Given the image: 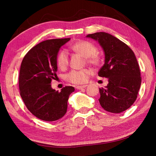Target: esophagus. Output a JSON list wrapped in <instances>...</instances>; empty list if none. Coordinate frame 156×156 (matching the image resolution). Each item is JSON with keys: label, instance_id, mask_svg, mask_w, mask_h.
<instances>
[{"label": "esophagus", "instance_id": "obj_1", "mask_svg": "<svg viewBox=\"0 0 156 156\" xmlns=\"http://www.w3.org/2000/svg\"><path fill=\"white\" fill-rule=\"evenodd\" d=\"M87 86V84H84V85H77V86H76V89H83L84 88H85Z\"/></svg>", "mask_w": 156, "mask_h": 156}]
</instances>
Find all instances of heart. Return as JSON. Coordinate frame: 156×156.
I'll return each mask as SVG.
<instances>
[{
    "label": "heart",
    "mask_w": 156,
    "mask_h": 156,
    "mask_svg": "<svg viewBox=\"0 0 156 156\" xmlns=\"http://www.w3.org/2000/svg\"><path fill=\"white\" fill-rule=\"evenodd\" d=\"M72 51L78 53L85 58L86 62L89 65H98L100 63V58L96 54L97 47L90 42L80 41L73 43L70 47ZM56 62L60 69H65L69 64V54L66 49H62L58 54ZM90 71L87 69L81 70H73L66 75L68 82L73 84H82L85 83L88 78Z\"/></svg>",
    "instance_id": "1"
}]
</instances>
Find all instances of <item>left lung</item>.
I'll use <instances>...</instances> for the list:
<instances>
[{"label": "left lung", "mask_w": 156, "mask_h": 156, "mask_svg": "<svg viewBox=\"0 0 156 156\" xmlns=\"http://www.w3.org/2000/svg\"><path fill=\"white\" fill-rule=\"evenodd\" d=\"M87 37L98 42L105 52V64L98 76L107 78L109 83L99 89L100 104L107 112H122L136 101L141 85L135 54L127 44L108 33L96 32Z\"/></svg>", "instance_id": "1"}]
</instances>
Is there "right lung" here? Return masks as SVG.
<instances>
[{
  "label": "right lung",
  "mask_w": 156,
  "mask_h": 156,
  "mask_svg": "<svg viewBox=\"0 0 156 156\" xmlns=\"http://www.w3.org/2000/svg\"><path fill=\"white\" fill-rule=\"evenodd\" d=\"M70 40L56 38L41 42L29 51L20 65V94L27 109L39 119L56 121L67 112L69 95L74 91L66 86L60 92L51 88L57 78L56 58L60 48Z\"/></svg>",
  "instance_id": "1"
}]
</instances>
